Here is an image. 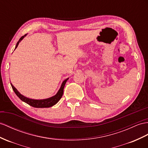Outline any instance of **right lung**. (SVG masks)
Listing matches in <instances>:
<instances>
[{"mask_svg": "<svg viewBox=\"0 0 148 148\" xmlns=\"http://www.w3.org/2000/svg\"><path fill=\"white\" fill-rule=\"evenodd\" d=\"M25 36H26V34H25L23 36H22L20 38V39L18 40V41L17 42V43L16 44V48H15V49H16L17 47L18 44H19L20 42L24 39V37ZM15 49H14V50H15ZM68 79H69V78L65 79V80L63 81L59 90H58V92H57V94H56L55 96H52L51 97L47 98V99H40V100L29 99V98H27V97L24 96L23 95H22V94L18 91L17 89L15 88V87L12 84H11V83H10V84H11V86H12V89L14 91V92L16 93V94L18 96V97L19 98V99L21 100H22V101H24V103L28 104L29 105L31 106H32L34 108H50V107L53 106L55 105L56 103H58V101L60 99V98L62 97V96L63 95V92H64V86H65V84H66L67 81L68 80Z\"/></svg>", "mask_w": 148, "mask_h": 148, "instance_id": "obj_1", "label": "right lung"}]
</instances>
